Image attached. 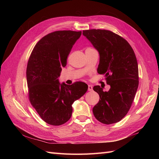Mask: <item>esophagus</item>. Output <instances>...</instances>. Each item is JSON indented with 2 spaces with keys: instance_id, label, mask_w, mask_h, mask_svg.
Here are the masks:
<instances>
[{
  "instance_id": "34e87169",
  "label": "esophagus",
  "mask_w": 159,
  "mask_h": 159,
  "mask_svg": "<svg viewBox=\"0 0 159 159\" xmlns=\"http://www.w3.org/2000/svg\"><path fill=\"white\" fill-rule=\"evenodd\" d=\"M93 90V87L91 85H88V91H92Z\"/></svg>"
}]
</instances>
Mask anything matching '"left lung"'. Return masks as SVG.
I'll use <instances>...</instances> for the list:
<instances>
[{"label":"left lung","mask_w":159,"mask_h":159,"mask_svg":"<svg viewBox=\"0 0 159 159\" xmlns=\"http://www.w3.org/2000/svg\"><path fill=\"white\" fill-rule=\"evenodd\" d=\"M83 34L99 52L98 72L104 75L111 87L108 91H103L99 85L93 87L99 95L93 115L103 124L117 123L131 108L139 86L136 56L125 39L110 30H86Z\"/></svg>","instance_id":"1"}]
</instances>
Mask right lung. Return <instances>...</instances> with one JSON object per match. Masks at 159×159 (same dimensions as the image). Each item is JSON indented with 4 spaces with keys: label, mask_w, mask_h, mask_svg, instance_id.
Wrapping results in <instances>:
<instances>
[{
    "label": "right lung",
    "mask_w": 159,
    "mask_h": 159,
    "mask_svg": "<svg viewBox=\"0 0 159 159\" xmlns=\"http://www.w3.org/2000/svg\"><path fill=\"white\" fill-rule=\"evenodd\" d=\"M81 31L58 30L37 42L28 59L26 80L28 98L41 119L51 125L66 123L72 114L71 105L85 93L88 86L82 81L60 84L62 67Z\"/></svg>",
    "instance_id": "add662e5"
}]
</instances>
